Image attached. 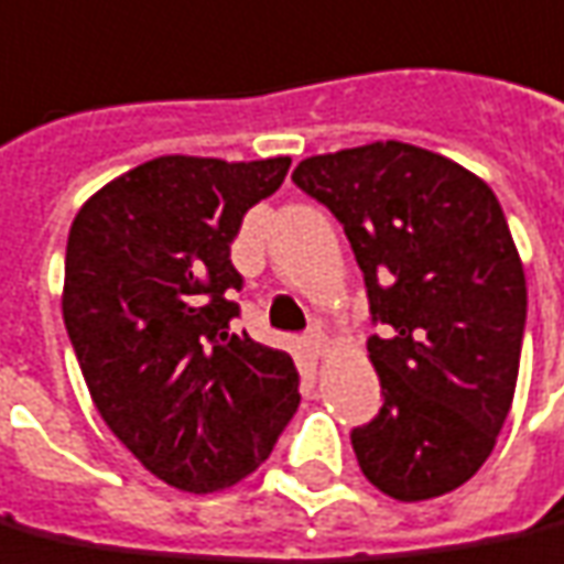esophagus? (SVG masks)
Here are the masks:
<instances>
[{
	"instance_id": "obj_1",
	"label": "esophagus",
	"mask_w": 564,
	"mask_h": 564,
	"mask_svg": "<svg viewBox=\"0 0 564 564\" xmlns=\"http://www.w3.org/2000/svg\"><path fill=\"white\" fill-rule=\"evenodd\" d=\"M304 344H307V352L314 358L325 356V332L319 328V325H314L311 332H307V337H304Z\"/></svg>"
}]
</instances>
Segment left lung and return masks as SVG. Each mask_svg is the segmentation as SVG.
Segmentation results:
<instances>
[{"instance_id": "obj_1", "label": "left lung", "mask_w": 564, "mask_h": 564, "mask_svg": "<svg viewBox=\"0 0 564 564\" xmlns=\"http://www.w3.org/2000/svg\"><path fill=\"white\" fill-rule=\"evenodd\" d=\"M293 182L344 224L373 323L382 410L358 466L400 502L452 494L490 457L514 400L527 274L490 185L400 140L304 158Z\"/></svg>"}]
</instances>
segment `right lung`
<instances>
[{"instance_id":"right-lung-1","label":"right lung","mask_w":564,"mask_h":564,"mask_svg":"<svg viewBox=\"0 0 564 564\" xmlns=\"http://www.w3.org/2000/svg\"><path fill=\"white\" fill-rule=\"evenodd\" d=\"M290 158L164 154L95 191L70 224L62 316L95 406L185 494L248 478L299 406L293 358L236 335L229 245Z\"/></svg>"}]
</instances>
